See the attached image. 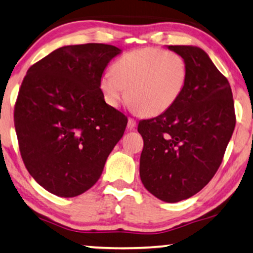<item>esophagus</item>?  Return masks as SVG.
Returning a JSON list of instances; mask_svg holds the SVG:
<instances>
[{
	"label": "esophagus",
	"mask_w": 253,
	"mask_h": 253,
	"mask_svg": "<svg viewBox=\"0 0 253 253\" xmlns=\"http://www.w3.org/2000/svg\"><path fill=\"white\" fill-rule=\"evenodd\" d=\"M136 126H137V122L133 119L127 120V129L132 130V129H134V127H136Z\"/></svg>",
	"instance_id": "esophagus-1"
}]
</instances>
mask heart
Wrapping results in <instances>:
<instances>
[{"label": "heart", "mask_w": 253, "mask_h": 253, "mask_svg": "<svg viewBox=\"0 0 253 253\" xmlns=\"http://www.w3.org/2000/svg\"><path fill=\"white\" fill-rule=\"evenodd\" d=\"M188 79L185 61L179 55L157 47L124 54L100 78L106 103L117 108L129 98L134 113L160 115L170 109L184 91Z\"/></svg>", "instance_id": "obj_1"}]
</instances>
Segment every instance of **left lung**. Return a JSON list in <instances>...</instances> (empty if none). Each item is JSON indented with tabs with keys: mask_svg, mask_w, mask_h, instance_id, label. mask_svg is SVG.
Instances as JSON below:
<instances>
[{
	"mask_svg": "<svg viewBox=\"0 0 253 253\" xmlns=\"http://www.w3.org/2000/svg\"><path fill=\"white\" fill-rule=\"evenodd\" d=\"M167 48L185 61L188 79L170 109L138 124L144 139L139 174L152 195L177 203L215 175L236 119L229 83L206 51L196 46Z\"/></svg>",
	"mask_w": 253,
	"mask_h": 253,
	"instance_id": "left-lung-1",
	"label": "left lung"
}]
</instances>
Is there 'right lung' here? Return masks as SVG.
<instances>
[{"label": "right lung", "instance_id": "right-lung-1", "mask_svg": "<svg viewBox=\"0 0 253 253\" xmlns=\"http://www.w3.org/2000/svg\"><path fill=\"white\" fill-rule=\"evenodd\" d=\"M122 49L112 44L64 46L33 64L15 106L23 161L37 183L71 198L98 182L127 119L108 106L100 78Z\"/></svg>", "mask_w": 253, "mask_h": 253}]
</instances>
